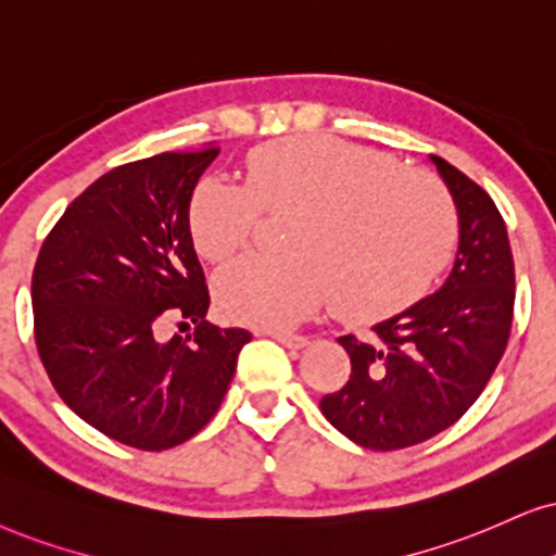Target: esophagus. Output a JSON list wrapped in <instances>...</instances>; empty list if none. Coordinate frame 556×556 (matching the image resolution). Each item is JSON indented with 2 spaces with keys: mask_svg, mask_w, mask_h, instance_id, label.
Listing matches in <instances>:
<instances>
[{
  "mask_svg": "<svg viewBox=\"0 0 556 556\" xmlns=\"http://www.w3.org/2000/svg\"><path fill=\"white\" fill-rule=\"evenodd\" d=\"M266 336H271L274 341H279L282 346L298 351V349H305L307 346V339L300 333H290V330H266Z\"/></svg>",
  "mask_w": 556,
  "mask_h": 556,
  "instance_id": "34e87169",
  "label": "esophagus"
}]
</instances>
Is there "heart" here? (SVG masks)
Instances as JSON below:
<instances>
[{"instance_id": "1", "label": "heart", "mask_w": 556, "mask_h": 556, "mask_svg": "<svg viewBox=\"0 0 556 556\" xmlns=\"http://www.w3.org/2000/svg\"><path fill=\"white\" fill-rule=\"evenodd\" d=\"M292 207L279 256H243L217 271L230 320L287 328L333 307L354 320L420 298L454 251L448 189L424 168L333 136H294L245 156V185L207 174L189 197V233L207 262L245 249L264 213Z\"/></svg>"}]
</instances>
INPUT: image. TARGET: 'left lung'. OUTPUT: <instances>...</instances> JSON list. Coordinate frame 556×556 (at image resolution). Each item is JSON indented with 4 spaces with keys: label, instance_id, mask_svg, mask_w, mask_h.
<instances>
[{
    "label": "left lung",
    "instance_id": "obj_1",
    "mask_svg": "<svg viewBox=\"0 0 556 556\" xmlns=\"http://www.w3.org/2000/svg\"><path fill=\"white\" fill-rule=\"evenodd\" d=\"M459 213V251L439 292L377 323L369 341L341 336L349 382L320 400L330 424L375 452L416 446L456 424L508 346L516 271L493 197L431 156Z\"/></svg>",
    "mask_w": 556,
    "mask_h": 556
}]
</instances>
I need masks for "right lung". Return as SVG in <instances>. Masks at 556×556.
Wrapping results in <instances>:
<instances>
[{"instance_id":"obj_1","label":"right lung","mask_w":556,"mask_h":556,"mask_svg":"<svg viewBox=\"0 0 556 556\" xmlns=\"http://www.w3.org/2000/svg\"><path fill=\"white\" fill-rule=\"evenodd\" d=\"M220 149L115 166L76 197L33 269L35 343L55 392L97 431L143 452L185 444L226 397L251 333L205 320L210 292L189 197ZM168 319L195 333L166 342Z\"/></svg>"}]
</instances>
